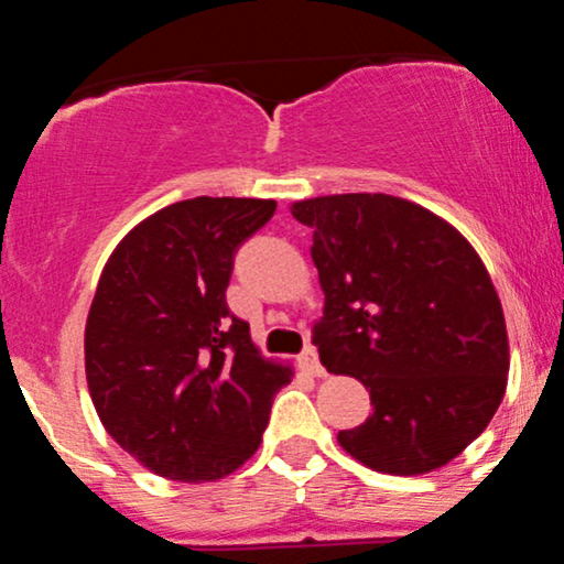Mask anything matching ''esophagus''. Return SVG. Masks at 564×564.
<instances>
[{
    "mask_svg": "<svg viewBox=\"0 0 564 564\" xmlns=\"http://www.w3.org/2000/svg\"><path fill=\"white\" fill-rule=\"evenodd\" d=\"M302 364H304V368H307L310 373H313V377H326V368L321 366L318 349H315V347L304 349V352H302Z\"/></svg>",
    "mask_w": 564,
    "mask_h": 564,
    "instance_id": "obj_1",
    "label": "esophagus"
}]
</instances>
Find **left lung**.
Listing matches in <instances>:
<instances>
[{"label": "left lung", "instance_id": "8db88e82", "mask_svg": "<svg viewBox=\"0 0 564 564\" xmlns=\"http://www.w3.org/2000/svg\"><path fill=\"white\" fill-rule=\"evenodd\" d=\"M291 215L313 228L321 364L371 394L339 445L384 475L445 467L507 390V323L482 260L443 217L387 193L296 200Z\"/></svg>", "mask_w": 564, "mask_h": 564}]
</instances>
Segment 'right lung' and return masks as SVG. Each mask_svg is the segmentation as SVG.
Returning <instances> with one entry per match:
<instances>
[{"label": "right lung", "mask_w": 564, "mask_h": 564, "mask_svg": "<svg viewBox=\"0 0 564 564\" xmlns=\"http://www.w3.org/2000/svg\"><path fill=\"white\" fill-rule=\"evenodd\" d=\"M270 198L198 196L121 238L84 328L97 416L153 475L215 482L260 448L294 371L262 358L225 302L232 257L273 217Z\"/></svg>", "instance_id": "1"}]
</instances>
